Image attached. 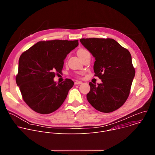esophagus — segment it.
<instances>
[{"label":"esophagus","mask_w":155,"mask_h":155,"mask_svg":"<svg viewBox=\"0 0 155 155\" xmlns=\"http://www.w3.org/2000/svg\"><path fill=\"white\" fill-rule=\"evenodd\" d=\"M81 83H82V82L81 81H75V84H80Z\"/></svg>","instance_id":"obj_1"}]
</instances>
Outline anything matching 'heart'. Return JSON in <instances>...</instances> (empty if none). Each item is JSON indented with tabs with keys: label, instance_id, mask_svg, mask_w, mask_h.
I'll return each mask as SVG.
<instances>
[{
	"label": "heart",
	"instance_id": "1",
	"mask_svg": "<svg viewBox=\"0 0 155 155\" xmlns=\"http://www.w3.org/2000/svg\"><path fill=\"white\" fill-rule=\"evenodd\" d=\"M86 52H87V51L86 50L83 49V48H81V49H79V50H78V51H77V54H78V56H80V55H81V54H84V53H86Z\"/></svg>",
	"mask_w": 155,
	"mask_h": 155
}]
</instances>
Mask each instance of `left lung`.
Listing matches in <instances>:
<instances>
[{
    "label": "left lung",
    "mask_w": 155,
    "mask_h": 155,
    "mask_svg": "<svg viewBox=\"0 0 155 155\" xmlns=\"http://www.w3.org/2000/svg\"><path fill=\"white\" fill-rule=\"evenodd\" d=\"M94 58V72L102 83H89L87 100L97 110L112 112L127 100L135 76L129 51L112 38H81Z\"/></svg>",
    "instance_id": "obj_1"
}]
</instances>
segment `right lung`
<instances>
[{
	"label": "right lung",
	"instance_id": "add662e5",
	"mask_svg": "<svg viewBox=\"0 0 155 155\" xmlns=\"http://www.w3.org/2000/svg\"><path fill=\"white\" fill-rule=\"evenodd\" d=\"M78 45L77 40L40 41L22 53L16 81L22 97L34 111L49 114L58 109L74 84L71 79L55 82L64 60Z\"/></svg>",
	"mask_w": 155,
	"mask_h": 155
}]
</instances>
